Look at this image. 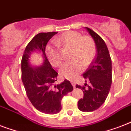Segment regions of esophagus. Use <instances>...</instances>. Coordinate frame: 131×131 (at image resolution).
<instances>
[{"instance_id":"34e87169","label":"esophagus","mask_w":131,"mask_h":131,"mask_svg":"<svg viewBox=\"0 0 131 131\" xmlns=\"http://www.w3.org/2000/svg\"><path fill=\"white\" fill-rule=\"evenodd\" d=\"M71 83L73 85V88H75V82H74V81H71Z\"/></svg>"}]
</instances>
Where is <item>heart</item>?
Returning a JSON list of instances; mask_svg holds the SVG:
<instances>
[{
    "mask_svg": "<svg viewBox=\"0 0 131 131\" xmlns=\"http://www.w3.org/2000/svg\"><path fill=\"white\" fill-rule=\"evenodd\" d=\"M55 45H48L45 52L50 63L55 67H61L63 60L59 47H72L70 62H66L61 68L60 73L68 80H74L91 64L95 56L96 45L94 41L88 36H83L76 31H69L56 39Z\"/></svg>",
    "mask_w": 131,
    "mask_h": 131,
    "instance_id": "1",
    "label": "heart"
}]
</instances>
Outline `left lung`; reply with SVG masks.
Returning <instances> with one entry per match:
<instances>
[{
    "instance_id": "obj_1",
    "label": "left lung",
    "mask_w": 131,
    "mask_h": 131,
    "mask_svg": "<svg viewBox=\"0 0 131 131\" xmlns=\"http://www.w3.org/2000/svg\"><path fill=\"white\" fill-rule=\"evenodd\" d=\"M93 38L96 46L97 53L89 67L83 74L84 78L90 82L82 86L76 85V88H82L84 97L78 101V109L84 112H93L104 103L110 92L112 81V59L110 52L103 39L98 34L89 28L86 27Z\"/></svg>"
}]
</instances>
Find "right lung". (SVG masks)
Segmentation results:
<instances>
[{"label": "right lung", "instance_id": "add662e5", "mask_svg": "<svg viewBox=\"0 0 131 131\" xmlns=\"http://www.w3.org/2000/svg\"><path fill=\"white\" fill-rule=\"evenodd\" d=\"M57 32H41L28 43L21 58V80L30 101L41 112L47 114H57L61 110V100L64 96L73 90L69 80L54 85L58 75L53 69L45 54V47ZM38 50L43 54L44 61L41 67L32 68L29 58L33 51Z\"/></svg>", "mask_w": 131, "mask_h": 131}]
</instances>
